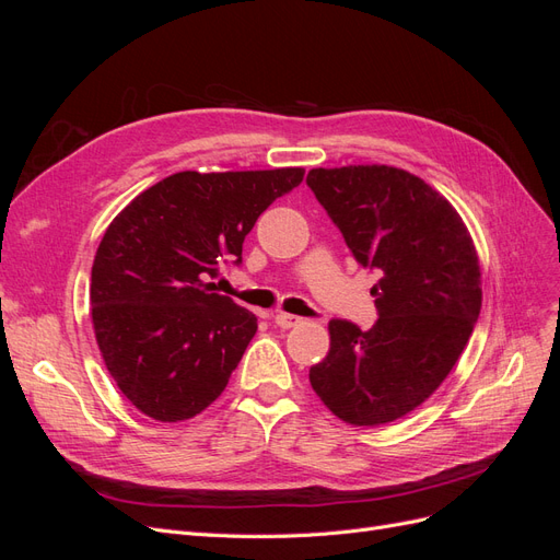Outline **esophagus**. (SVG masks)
<instances>
[{
	"mask_svg": "<svg viewBox=\"0 0 560 560\" xmlns=\"http://www.w3.org/2000/svg\"><path fill=\"white\" fill-rule=\"evenodd\" d=\"M273 322H276V325H278L280 329H292V327L301 325L303 317L290 315V313H276V315H273Z\"/></svg>",
	"mask_w": 560,
	"mask_h": 560,
	"instance_id": "34e87169",
	"label": "esophagus"
}]
</instances>
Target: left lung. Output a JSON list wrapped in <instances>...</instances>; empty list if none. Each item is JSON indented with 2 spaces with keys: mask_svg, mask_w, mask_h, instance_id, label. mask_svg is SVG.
<instances>
[{
  "mask_svg": "<svg viewBox=\"0 0 560 560\" xmlns=\"http://www.w3.org/2000/svg\"><path fill=\"white\" fill-rule=\"evenodd\" d=\"M306 182L354 259L381 276L376 325L331 319L311 385L334 416L378 428L411 413L460 360L481 313L479 254L451 202L401 167H313Z\"/></svg>",
  "mask_w": 560,
  "mask_h": 560,
  "instance_id": "obj_1",
  "label": "left lung"
}]
</instances>
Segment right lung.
I'll return each mask as SVG.
<instances>
[{"label":"right lung","instance_id":"right-lung-1","mask_svg":"<svg viewBox=\"0 0 560 560\" xmlns=\"http://www.w3.org/2000/svg\"><path fill=\"white\" fill-rule=\"evenodd\" d=\"M303 173L184 171L114 217L91 270V317L105 366L135 409L179 422L224 393L257 317L210 280L222 264L243 261L254 222Z\"/></svg>","mask_w":560,"mask_h":560}]
</instances>
